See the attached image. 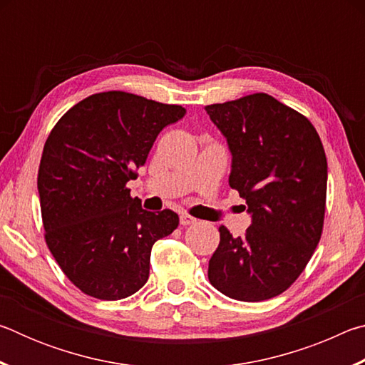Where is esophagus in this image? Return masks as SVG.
<instances>
[{
    "instance_id": "obj_1",
    "label": "esophagus",
    "mask_w": 365,
    "mask_h": 365,
    "mask_svg": "<svg viewBox=\"0 0 365 365\" xmlns=\"http://www.w3.org/2000/svg\"><path fill=\"white\" fill-rule=\"evenodd\" d=\"M195 222H196V219L193 217V215H190L187 212L180 214V224L182 225H191V224H195Z\"/></svg>"
}]
</instances>
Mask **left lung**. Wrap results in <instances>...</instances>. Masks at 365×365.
<instances>
[{
    "label": "left lung",
    "mask_w": 365,
    "mask_h": 365,
    "mask_svg": "<svg viewBox=\"0 0 365 365\" xmlns=\"http://www.w3.org/2000/svg\"><path fill=\"white\" fill-rule=\"evenodd\" d=\"M232 151L228 183L245 197L252 224L233 238L222 225L209 261L211 285L257 302L293 285L324 230L327 156L316 128L267 93L205 106Z\"/></svg>",
    "instance_id": "obj_1"
}]
</instances>
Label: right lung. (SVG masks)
Returning a JSON list of instances; mask_svg holds the SVG:
<instances>
[{
  "label": "right lung",
  "instance_id": "obj_1",
  "mask_svg": "<svg viewBox=\"0 0 365 365\" xmlns=\"http://www.w3.org/2000/svg\"><path fill=\"white\" fill-rule=\"evenodd\" d=\"M187 114L127 91L85 98L49 132L38 168L45 242L80 292L117 301L150 277L153 245L178 227V215L148 212L130 196L154 140Z\"/></svg>",
  "mask_w": 365,
  "mask_h": 365
}]
</instances>
